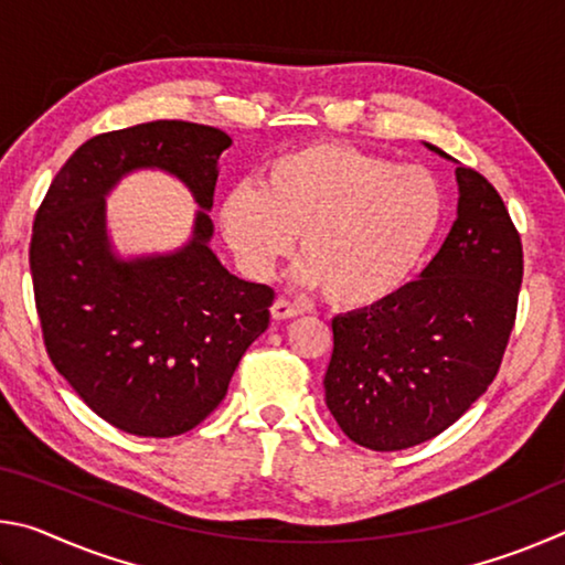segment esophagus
<instances>
[{
    "label": "esophagus",
    "instance_id": "34e87169",
    "mask_svg": "<svg viewBox=\"0 0 565 565\" xmlns=\"http://www.w3.org/2000/svg\"><path fill=\"white\" fill-rule=\"evenodd\" d=\"M299 313H301L299 306L291 303L289 299H284V296H279V299H276V301L271 303V317H274L276 321L294 319V317H299Z\"/></svg>",
    "mask_w": 565,
    "mask_h": 565
}]
</instances>
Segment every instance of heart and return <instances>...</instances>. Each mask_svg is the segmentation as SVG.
<instances>
[{
	"mask_svg": "<svg viewBox=\"0 0 565 565\" xmlns=\"http://www.w3.org/2000/svg\"><path fill=\"white\" fill-rule=\"evenodd\" d=\"M444 216L431 171L341 141H313L271 159L262 184L224 196L218 222L236 259L252 276H269L291 252L306 259L299 279L323 286L343 309H363L408 281Z\"/></svg>",
	"mask_w": 565,
	"mask_h": 565,
	"instance_id": "b5f03b06",
	"label": "heart"
}]
</instances>
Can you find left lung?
I'll list each match as a JSON object with an SVG mask.
<instances>
[{
	"label": "left lung",
	"mask_w": 565,
	"mask_h": 565,
	"mask_svg": "<svg viewBox=\"0 0 565 565\" xmlns=\"http://www.w3.org/2000/svg\"><path fill=\"white\" fill-rule=\"evenodd\" d=\"M456 181L458 216L420 279L331 321L327 406L371 451H401L446 431L491 386L509 347L521 236L489 179L458 164Z\"/></svg>",
	"instance_id": "obj_1"
}]
</instances>
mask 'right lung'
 Here are the masks:
<instances>
[{
  "instance_id": "right-lung-1",
  "label": "right lung",
  "mask_w": 565,
  "mask_h": 565,
  "mask_svg": "<svg viewBox=\"0 0 565 565\" xmlns=\"http://www.w3.org/2000/svg\"><path fill=\"white\" fill-rule=\"evenodd\" d=\"M232 145L204 124L161 119L74 151L36 209L30 269L44 347L94 414L119 431L171 438L202 424L269 327L274 289L228 274L209 248L216 164ZM134 168L174 173L205 209L174 255L114 257L103 196Z\"/></svg>"
}]
</instances>
